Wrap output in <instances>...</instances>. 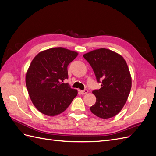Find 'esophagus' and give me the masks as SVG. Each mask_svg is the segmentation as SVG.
Returning <instances> with one entry per match:
<instances>
[{
    "label": "esophagus",
    "mask_w": 156,
    "mask_h": 156,
    "mask_svg": "<svg viewBox=\"0 0 156 156\" xmlns=\"http://www.w3.org/2000/svg\"><path fill=\"white\" fill-rule=\"evenodd\" d=\"M88 90H87V89L84 90H80V92H81V94H86L88 93Z\"/></svg>",
    "instance_id": "obj_1"
}]
</instances>
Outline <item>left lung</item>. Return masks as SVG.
Here are the masks:
<instances>
[{
    "label": "left lung",
    "instance_id": "1",
    "mask_svg": "<svg viewBox=\"0 0 156 156\" xmlns=\"http://www.w3.org/2000/svg\"><path fill=\"white\" fill-rule=\"evenodd\" d=\"M101 88L92 93L96 98L90 107L94 115L103 119L116 115L124 106L131 88L129 70L124 58L115 52L101 48L84 54Z\"/></svg>",
    "mask_w": 156,
    "mask_h": 156
}]
</instances>
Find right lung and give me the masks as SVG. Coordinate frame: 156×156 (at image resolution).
<instances>
[{"label": "right lung", "instance_id": "obj_1", "mask_svg": "<svg viewBox=\"0 0 156 156\" xmlns=\"http://www.w3.org/2000/svg\"><path fill=\"white\" fill-rule=\"evenodd\" d=\"M77 52L55 48L40 52L26 74V86L33 104L40 112L53 116L64 112L77 95V90L64 83L68 79V66Z\"/></svg>", "mask_w": 156, "mask_h": 156}]
</instances>
